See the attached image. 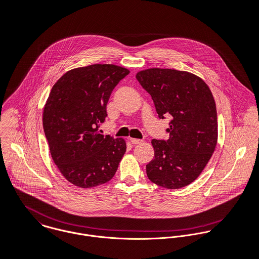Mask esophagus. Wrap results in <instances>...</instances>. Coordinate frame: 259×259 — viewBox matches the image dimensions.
<instances>
[{
    "instance_id": "obj_1",
    "label": "esophagus",
    "mask_w": 259,
    "mask_h": 259,
    "mask_svg": "<svg viewBox=\"0 0 259 259\" xmlns=\"http://www.w3.org/2000/svg\"><path fill=\"white\" fill-rule=\"evenodd\" d=\"M130 140H131V142H132L133 145H140V144H143V143H144V141L138 140V139H133V138H131Z\"/></svg>"
}]
</instances>
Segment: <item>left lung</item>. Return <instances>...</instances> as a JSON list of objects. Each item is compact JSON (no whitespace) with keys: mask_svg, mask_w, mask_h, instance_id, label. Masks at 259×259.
<instances>
[{"mask_svg":"<svg viewBox=\"0 0 259 259\" xmlns=\"http://www.w3.org/2000/svg\"><path fill=\"white\" fill-rule=\"evenodd\" d=\"M136 77L151 94L159 117L172 118L169 140L152 141L155 156L147 165L148 178L167 189L186 187L204 170L217 145L213 94L203 79L187 71L150 68Z\"/></svg>","mask_w":259,"mask_h":259,"instance_id":"8db88e82","label":"left lung"}]
</instances>
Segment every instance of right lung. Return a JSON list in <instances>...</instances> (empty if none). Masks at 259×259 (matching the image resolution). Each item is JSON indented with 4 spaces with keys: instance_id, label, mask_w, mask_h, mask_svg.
Returning <instances> with one entry per match:
<instances>
[{
    "instance_id": "add662e5",
    "label": "right lung",
    "mask_w": 259,
    "mask_h": 259,
    "mask_svg": "<svg viewBox=\"0 0 259 259\" xmlns=\"http://www.w3.org/2000/svg\"><path fill=\"white\" fill-rule=\"evenodd\" d=\"M130 70L92 64L67 71L53 85L43 109V128L53 162L63 177L80 188L112 179L122 159L123 139L103 136L110 93Z\"/></svg>"
}]
</instances>
